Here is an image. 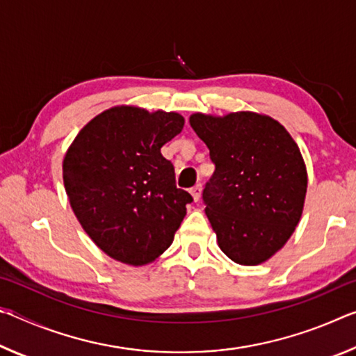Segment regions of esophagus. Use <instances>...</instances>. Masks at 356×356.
<instances>
[{
    "instance_id": "34e87169",
    "label": "esophagus",
    "mask_w": 356,
    "mask_h": 356,
    "mask_svg": "<svg viewBox=\"0 0 356 356\" xmlns=\"http://www.w3.org/2000/svg\"><path fill=\"white\" fill-rule=\"evenodd\" d=\"M201 191H202V185H201V184H196V185L193 186V188L190 190V193H191V196H193V200H195V202L200 201Z\"/></svg>"
}]
</instances>
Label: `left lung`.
<instances>
[{
  "instance_id": "left-lung-1",
  "label": "left lung",
  "mask_w": 356,
  "mask_h": 356,
  "mask_svg": "<svg viewBox=\"0 0 356 356\" xmlns=\"http://www.w3.org/2000/svg\"><path fill=\"white\" fill-rule=\"evenodd\" d=\"M190 125L215 165L202 201L221 251L240 265L262 264L303 212L308 176L297 143L275 119L250 111L197 113Z\"/></svg>"
}]
</instances>
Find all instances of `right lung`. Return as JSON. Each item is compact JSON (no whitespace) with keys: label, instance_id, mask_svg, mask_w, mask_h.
<instances>
[{"label":"right lung","instance_id":"obj_1","mask_svg":"<svg viewBox=\"0 0 356 356\" xmlns=\"http://www.w3.org/2000/svg\"><path fill=\"white\" fill-rule=\"evenodd\" d=\"M184 124L177 113L116 106L94 118L64 156L74 213L116 261L146 265L172 243L193 197L177 188L174 166L160 149Z\"/></svg>","mask_w":356,"mask_h":356}]
</instances>
